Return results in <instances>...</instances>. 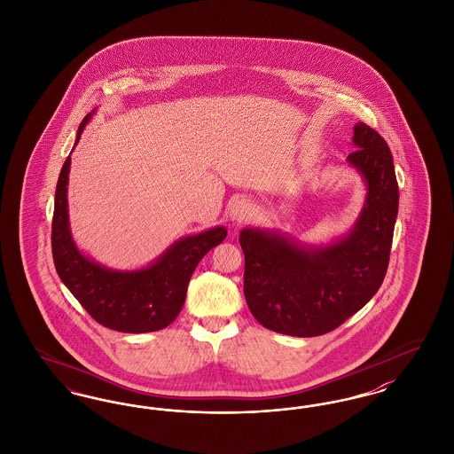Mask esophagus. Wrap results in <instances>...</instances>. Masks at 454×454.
Returning <instances> with one entry per match:
<instances>
[{
	"mask_svg": "<svg viewBox=\"0 0 454 454\" xmlns=\"http://www.w3.org/2000/svg\"><path fill=\"white\" fill-rule=\"evenodd\" d=\"M228 215H230L231 221L243 223V221H247L252 216V206L247 200H235V202H231V206L228 209Z\"/></svg>",
	"mask_w": 454,
	"mask_h": 454,
	"instance_id": "obj_1",
	"label": "esophagus"
}]
</instances>
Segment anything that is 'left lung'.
<instances>
[{
  "label": "left lung",
  "instance_id": "1",
  "mask_svg": "<svg viewBox=\"0 0 454 454\" xmlns=\"http://www.w3.org/2000/svg\"><path fill=\"white\" fill-rule=\"evenodd\" d=\"M355 152L346 163L364 182L358 218L346 235L306 243L280 230L239 231L245 254V299L254 319L275 333L310 338L341 326L380 289L394 226L399 185L390 148L373 128L353 127Z\"/></svg>",
  "mask_w": 454,
  "mask_h": 454
}]
</instances>
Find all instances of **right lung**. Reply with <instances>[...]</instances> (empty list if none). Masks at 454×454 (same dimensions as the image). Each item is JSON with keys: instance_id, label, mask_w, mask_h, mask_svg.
I'll list each match as a JSON object with an SVG mask.
<instances>
[{"instance_id": "obj_1", "label": "right lung", "mask_w": 454, "mask_h": 454, "mask_svg": "<svg viewBox=\"0 0 454 454\" xmlns=\"http://www.w3.org/2000/svg\"><path fill=\"white\" fill-rule=\"evenodd\" d=\"M94 113L96 108L79 125L74 146ZM69 172L71 155L62 165L55 189L52 254L60 280L105 327L140 334L168 326L181 312L187 284L200 258L226 238V228L215 226L182 236L145 267L109 269L82 254L74 239L67 202Z\"/></svg>"}]
</instances>
